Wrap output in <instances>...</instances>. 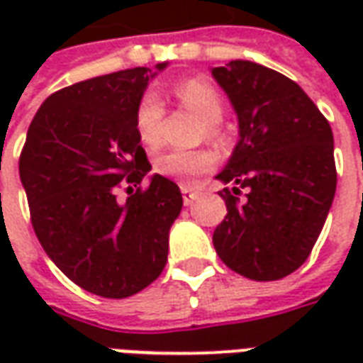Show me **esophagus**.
Segmentation results:
<instances>
[{
    "instance_id": "obj_1",
    "label": "esophagus",
    "mask_w": 363,
    "mask_h": 363,
    "mask_svg": "<svg viewBox=\"0 0 363 363\" xmlns=\"http://www.w3.org/2000/svg\"><path fill=\"white\" fill-rule=\"evenodd\" d=\"M181 192H182V200H184V206H190L194 200L198 198V192L196 189H192V186H186V184H182L181 186Z\"/></svg>"
}]
</instances>
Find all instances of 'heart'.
Here are the masks:
<instances>
[{
  "mask_svg": "<svg viewBox=\"0 0 363 363\" xmlns=\"http://www.w3.org/2000/svg\"><path fill=\"white\" fill-rule=\"evenodd\" d=\"M181 103L204 120L202 134L218 140V122L223 118V101L218 91L204 79H189L177 85L174 89ZM161 122H163V103L155 91L143 93L135 106L134 126L145 145L157 147L161 143ZM218 163V155L212 150H167L159 153L153 167L155 173L167 179L186 182L198 174L212 171Z\"/></svg>",
  "mask_w": 363,
  "mask_h": 363,
  "instance_id": "b5f03b06",
  "label": "heart"
}]
</instances>
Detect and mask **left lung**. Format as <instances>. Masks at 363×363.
Wrapping results in <instances>:
<instances>
[{"label": "left lung", "instance_id": "8db88e82", "mask_svg": "<svg viewBox=\"0 0 363 363\" xmlns=\"http://www.w3.org/2000/svg\"><path fill=\"white\" fill-rule=\"evenodd\" d=\"M212 75L239 120V142L216 177L235 186L220 192L228 216L213 231V247L245 278L280 280L311 255L333 204V130L305 91L270 67L233 60Z\"/></svg>", "mask_w": 363, "mask_h": 363}]
</instances>
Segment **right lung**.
<instances>
[{
  "label": "right lung",
  "instance_id": "right-lung-1",
  "mask_svg": "<svg viewBox=\"0 0 363 363\" xmlns=\"http://www.w3.org/2000/svg\"><path fill=\"white\" fill-rule=\"evenodd\" d=\"M157 64L155 69H165ZM157 72L132 67L52 93L19 157L30 223L52 262L91 294L124 299L167 264L181 189L151 171L135 132V106ZM124 188L128 198L118 200Z\"/></svg>",
  "mask_w": 363,
  "mask_h": 363
}]
</instances>
